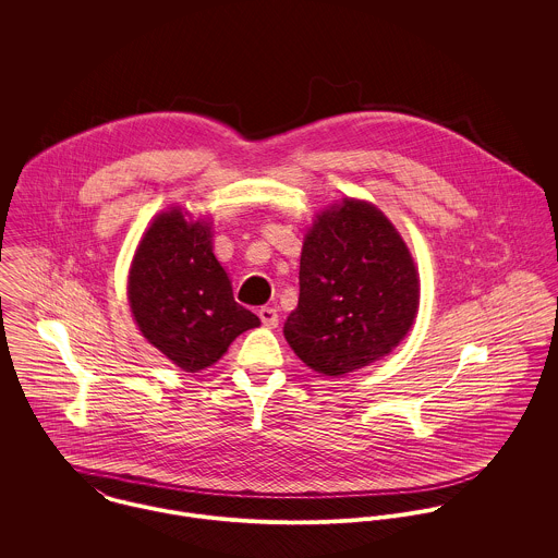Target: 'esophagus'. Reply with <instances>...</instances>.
<instances>
[{"label": "esophagus", "mask_w": 558, "mask_h": 558, "mask_svg": "<svg viewBox=\"0 0 558 558\" xmlns=\"http://www.w3.org/2000/svg\"><path fill=\"white\" fill-rule=\"evenodd\" d=\"M259 319H262L264 326L275 328V326L279 324V314H277L275 307H262V310H259Z\"/></svg>", "instance_id": "obj_1"}]
</instances>
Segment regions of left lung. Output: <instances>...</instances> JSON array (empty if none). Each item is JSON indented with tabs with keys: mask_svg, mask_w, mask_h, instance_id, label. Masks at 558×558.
I'll return each instance as SVG.
<instances>
[{
	"mask_svg": "<svg viewBox=\"0 0 558 558\" xmlns=\"http://www.w3.org/2000/svg\"><path fill=\"white\" fill-rule=\"evenodd\" d=\"M299 307L283 335L324 376H343L389 354L418 310V277L405 242L372 204L345 199L310 230Z\"/></svg>",
	"mask_w": 558,
	"mask_h": 558,
	"instance_id": "obj_1",
	"label": "left lung"
}]
</instances>
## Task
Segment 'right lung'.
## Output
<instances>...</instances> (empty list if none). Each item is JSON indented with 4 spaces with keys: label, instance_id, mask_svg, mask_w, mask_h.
<instances>
[{
    "label": "right lung",
    "instance_id": "obj_1",
    "mask_svg": "<svg viewBox=\"0 0 558 558\" xmlns=\"http://www.w3.org/2000/svg\"><path fill=\"white\" fill-rule=\"evenodd\" d=\"M206 223L180 208L144 234L129 275V303L144 337L184 372L217 363L259 318L234 301L228 272L213 253Z\"/></svg>",
    "mask_w": 558,
    "mask_h": 558
}]
</instances>
